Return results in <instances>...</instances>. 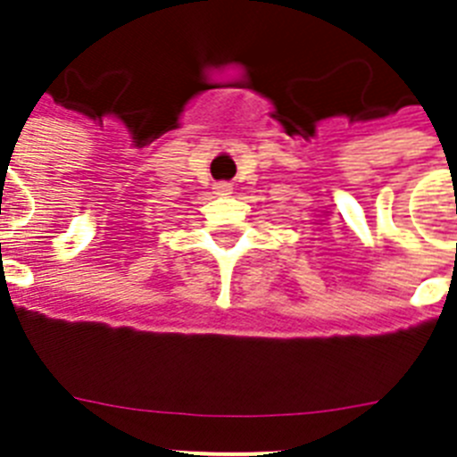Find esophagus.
Listing matches in <instances>:
<instances>
[{"instance_id":"obj_1","label":"esophagus","mask_w":457,"mask_h":457,"mask_svg":"<svg viewBox=\"0 0 457 457\" xmlns=\"http://www.w3.org/2000/svg\"><path fill=\"white\" fill-rule=\"evenodd\" d=\"M231 191H233V184H228V182L214 184V194H217V195H228Z\"/></svg>"}]
</instances>
